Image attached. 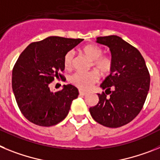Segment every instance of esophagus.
<instances>
[{
  "instance_id": "1",
  "label": "esophagus",
  "mask_w": 160,
  "mask_h": 160,
  "mask_svg": "<svg viewBox=\"0 0 160 160\" xmlns=\"http://www.w3.org/2000/svg\"><path fill=\"white\" fill-rule=\"evenodd\" d=\"M79 92H80V96H85L86 94H87V92H83V91H80Z\"/></svg>"
}]
</instances>
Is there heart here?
<instances>
[{
    "label": "heart",
    "instance_id": "1",
    "mask_svg": "<svg viewBox=\"0 0 160 160\" xmlns=\"http://www.w3.org/2000/svg\"><path fill=\"white\" fill-rule=\"evenodd\" d=\"M83 53L92 60V66L102 76L109 74L113 68V58L110 55H103V49L95 44H89L83 47ZM74 61V52L68 51L65 54L63 63L67 69H70ZM99 80V75L95 71L83 73L76 72L69 77V81L73 85L82 90H88Z\"/></svg>",
    "mask_w": 160,
    "mask_h": 160
}]
</instances>
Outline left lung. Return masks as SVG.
Masks as SVG:
<instances>
[{
    "label": "left lung",
    "mask_w": 160,
    "mask_h": 160,
    "mask_svg": "<svg viewBox=\"0 0 160 160\" xmlns=\"http://www.w3.org/2000/svg\"><path fill=\"white\" fill-rule=\"evenodd\" d=\"M97 42L109 47L113 68L101 84L105 92L97 94L99 101L89 112L99 124L118 128L131 122L142 109L150 88V73L138 50L118 36L99 37Z\"/></svg>",
    "instance_id": "obj_1"
}]
</instances>
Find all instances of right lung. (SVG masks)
I'll return each instance as SVG.
<instances>
[{"instance_id":"1","label":"right lung","mask_w":160,"mask_h":160,"mask_svg":"<svg viewBox=\"0 0 160 160\" xmlns=\"http://www.w3.org/2000/svg\"><path fill=\"white\" fill-rule=\"evenodd\" d=\"M82 38L51 36L30 43L22 51L12 72V88L18 108L30 122L40 126H51L65 118L78 89L72 85L52 92L50 84L64 76L63 58L78 45Z\"/></svg>"}]
</instances>
